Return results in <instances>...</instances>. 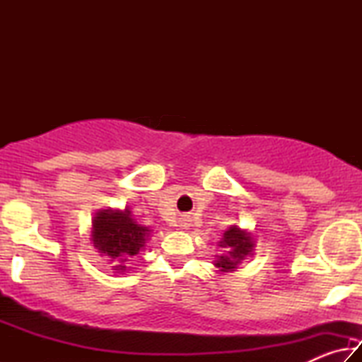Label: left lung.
<instances>
[{"label":"left lung","instance_id":"left-lung-1","mask_svg":"<svg viewBox=\"0 0 362 362\" xmlns=\"http://www.w3.org/2000/svg\"><path fill=\"white\" fill-rule=\"evenodd\" d=\"M218 246L225 247L226 254L220 255L214 265L218 267L220 272H231L244 257H247L252 252L254 241L249 233L240 230L238 226H231L228 231L223 233V238Z\"/></svg>","mask_w":362,"mask_h":362}]
</instances>
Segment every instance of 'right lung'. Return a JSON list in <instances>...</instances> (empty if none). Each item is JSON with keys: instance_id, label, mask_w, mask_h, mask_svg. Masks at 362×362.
I'll return each instance as SVG.
<instances>
[{"instance_id": "right-lung-1", "label": "right lung", "mask_w": 362, "mask_h": 362, "mask_svg": "<svg viewBox=\"0 0 362 362\" xmlns=\"http://www.w3.org/2000/svg\"><path fill=\"white\" fill-rule=\"evenodd\" d=\"M150 231L131 217V211H102L94 217L93 241L99 252L118 262H127L145 246ZM126 267L115 269L122 272Z\"/></svg>"}]
</instances>
